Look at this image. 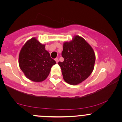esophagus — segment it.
I'll return each mask as SVG.
<instances>
[{
    "label": "esophagus",
    "instance_id": "obj_1",
    "mask_svg": "<svg viewBox=\"0 0 122 122\" xmlns=\"http://www.w3.org/2000/svg\"><path fill=\"white\" fill-rule=\"evenodd\" d=\"M54 60H55L56 62L57 63L58 62V58H55V59H54Z\"/></svg>",
    "mask_w": 122,
    "mask_h": 122
}]
</instances>
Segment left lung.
Wrapping results in <instances>:
<instances>
[{
	"label": "left lung",
	"instance_id": "1",
	"mask_svg": "<svg viewBox=\"0 0 122 122\" xmlns=\"http://www.w3.org/2000/svg\"><path fill=\"white\" fill-rule=\"evenodd\" d=\"M63 62H58L64 80L76 85L90 76L94 68L95 54L93 49L82 37L76 36L63 46Z\"/></svg>",
	"mask_w": 122,
	"mask_h": 122
}]
</instances>
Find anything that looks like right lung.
Masks as SVG:
<instances>
[{"label": "right lung", "instance_id": "1", "mask_svg": "<svg viewBox=\"0 0 122 122\" xmlns=\"http://www.w3.org/2000/svg\"><path fill=\"white\" fill-rule=\"evenodd\" d=\"M56 64L41 44L35 38L26 42L19 56V65L26 77L35 82L45 80L51 68Z\"/></svg>", "mask_w": 122, "mask_h": 122}]
</instances>
